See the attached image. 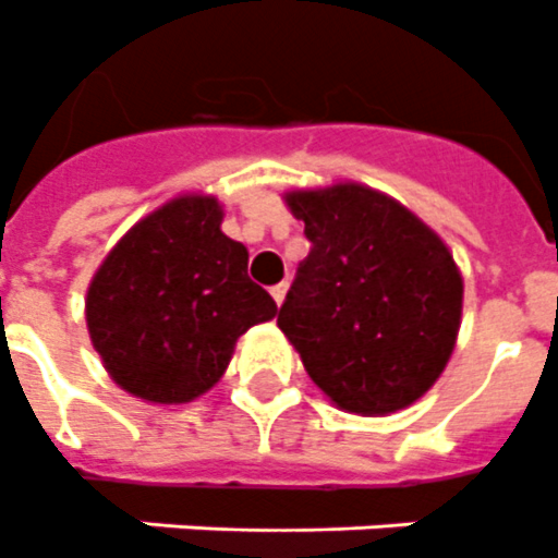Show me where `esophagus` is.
Returning a JSON list of instances; mask_svg holds the SVG:
<instances>
[{"label":"esophagus","instance_id":"obj_1","mask_svg":"<svg viewBox=\"0 0 558 558\" xmlns=\"http://www.w3.org/2000/svg\"><path fill=\"white\" fill-rule=\"evenodd\" d=\"M284 293H288V284H276V288H270V296H274L276 305H282L284 302Z\"/></svg>","mask_w":558,"mask_h":558}]
</instances>
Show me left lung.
Listing matches in <instances>:
<instances>
[{"mask_svg":"<svg viewBox=\"0 0 558 558\" xmlns=\"http://www.w3.org/2000/svg\"><path fill=\"white\" fill-rule=\"evenodd\" d=\"M284 202L311 253L276 325L311 380L354 414L412 405L447 368L463 279L435 230L363 184L296 190Z\"/></svg>","mask_w":558,"mask_h":558,"instance_id":"1","label":"left lung"}]
</instances>
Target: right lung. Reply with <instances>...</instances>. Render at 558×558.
Wrapping results in <instances>:
<instances>
[{"label": "right lung", "instance_id": "right-lung-1", "mask_svg": "<svg viewBox=\"0 0 558 558\" xmlns=\"http://www.w3.org/2000/svg\"><path fill=\"white\" fill-rule=\"evenodd\" d=\"M213 195H181L141 218L88 284L92 345L120 389L190 403L230 365L235 340L276 316L247 276V247L221 233Z\"/></svg>", "mask_w": 558, "mask_h": 558}]
</instances>
